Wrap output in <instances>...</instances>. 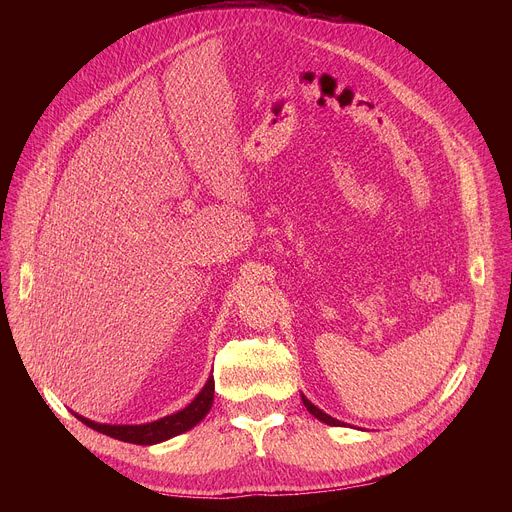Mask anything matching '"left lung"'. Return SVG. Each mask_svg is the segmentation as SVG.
<instances>
[{"mask_svg": "<svg viewBox=\"0 0 512 512\" xmlns=\"http://www.w3.org/2000/svg\"><path fill=\"white\" fill-rule=\"evenodd\" d=\"M302 401H304V405H306V407H308V411H310V413H312V415H314V417H318V419H320V421H324V423H328V425H342V423H340V421H338V419H334V417H330V415H328V413H324V411H322V409H318V407H316V405H312V403H310V401H308V399H306V397H304V395H302Z\"/></svg>", "mask_w": 512, "mask_h": 512, "instance_id": "left-lung-1", "label": "left lung"}]
</instances>
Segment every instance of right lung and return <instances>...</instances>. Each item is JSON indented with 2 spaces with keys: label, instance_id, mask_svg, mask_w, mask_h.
<instances>
[{
  "label": "right lung",
  "instance_id": "add662e5",
  "mask_svg": "<svg viewBox=\"0 0 512 512\" xmlns=\"http://www.w3.org/2000/svg\"><path fill=\"white\" fill-rule=\"evenodd\" d=\"M214 399V379L210 377L202 391L196 395V399L184 407L182 411L168 415L164 419H158L154 423H145V425H105V423H95L91 419H85L77 415L85 425H89L95 431H101L109 437H115V440L127 442V444H137V446H152L160 444L164 440H170L174 435H180L188 429H192L196 423H200L206 413L212 407Z\"/></svg>",
  "mask_w": 512,
  "mask_h": 512
}]
</instances>
